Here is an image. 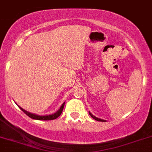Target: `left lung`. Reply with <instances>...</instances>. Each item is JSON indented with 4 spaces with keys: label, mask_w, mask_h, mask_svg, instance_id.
I'll list each match as a JSON object with an SVG mask.
<instances>
[{
    "label": "left lung",
    "mask_w": 152,
    "mask_h": 152,
    "mask_svg": "<svg viewBox=\"0 0 152 152\" xmlns=\"http://www.w3.org/2000/svg\"><path fill=\"white\" fill-rule=\"evenodd\" d=\"M89 115H90V116H91L92 118H93V119H95L96 121H102V122L106 121H105V120H103V119H100V118H96V117H95V116H94V115H92V113H91V112H90V111H89Z\"/></svg>",
    "instance_id": "left-lung-1"
}]
</instances>
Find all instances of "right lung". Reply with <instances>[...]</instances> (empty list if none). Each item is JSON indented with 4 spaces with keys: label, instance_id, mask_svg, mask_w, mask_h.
Segmentation results:
<instances>
[{
    "label": "right lung",
    "instance_id": "obj_1",
    "mask_svg": "<svg viewBox=\"0 0 152 152\" xmlns=\"http://www.w3.org/2000/svg\"><path fill=\"white\" fill-rule=\"evenodd\" d=\"M65 102H63V104L61 105V107L59 108V109L56 112H55L54 114H52V115H36V114H34V113H31V112H28V111H26V110L23 109L22 108L19 107V105H18V106L19 107V108H20V109L22 110L23 112H25V114H26L28 116L30 117V118H32V119L40 120V121H50V120L56 119V118H58V117H59V115L62 114V110H63V108H64V105H65Z\"/></svg>",
    "mask_w": 152,
    "mask_h": 152
}]
</instances>
